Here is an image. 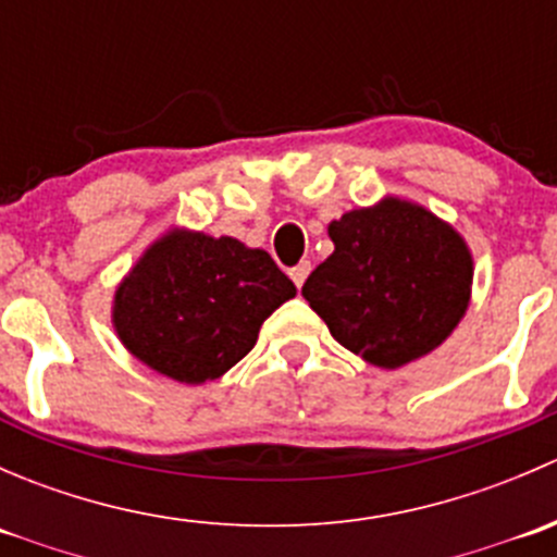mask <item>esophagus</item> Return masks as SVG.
Returning <instances> with one entry per match:
<instances>
[{
  "label": "esophagus",
  "instance_id": "obj_1",
  "mask_svg": "<svg viewBox=\"0 0 557 557\" xmlns=\"http://www.w3.org/2000/svg\"><path fill=\"white\" fill-rule=\"evenodd\" d=\"M290 280H294V285L296 288H301V285H305V280H307V274H310V261H301V263H296L294 269H290Z\"/></svg>",
  "mask_w": 557,
  "mask_h": 557
}]
</instances>
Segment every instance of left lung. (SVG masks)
Instances as JSON below:
<instances>
[{"label": "left lung", "instance_id": "8db88e82", "mask_svg": "<svg viewBox=\"0 0 557 557\" xmlns=\"http://www.w3.org/2000/svg\"><path fill=\"white\" fill-rule=\"evenodd\" d=\"M334 252L307 277L305 299L356 356L396 369L425 356L463 318L471 256L429 210L385 199L329 226Z\"/></svg>", "mask_w": 557, "mask_h": 557}]
</instances>
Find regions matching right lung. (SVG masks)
<instances>
[{"instance_id": "obj_1", "label": "right lung", "mask_w": 557, "mask_h": 557, "mask_svg": "<svg viewBox=\"0 0 557 557\" xmlns=\"http://www.w3.org/2000/svg\"><path fill=\"white\" fill-rule=\"evenodd\" d=\"M294 296L296 285L267 250L232 237L172 232L115 290L112 320L139 361L199 385L243 361L263 320Z\"/></svg>"}]
</instances>
